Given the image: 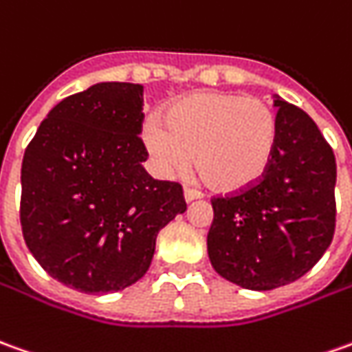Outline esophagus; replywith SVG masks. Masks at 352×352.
I'll use <instances>...</instances> for the list:
<instances>
[{
    "mask_svg": "<svg viewBox=\"0 0 352 352\" xmlns=\"http://www.w3.org/2000/svg\"><path fill=\"white\" fill-rule=\"evenodd\" d=\"M199 197H201V193L197 192V190L188 188V186L184 188V199H186L188 204H190V201H195V199H199Z\"/></svg>",
    "mask_w": 352,
    "mask_h": 352,
    "instance_id": "obj_1",
    "label": "esophagus"
}]
</instances>
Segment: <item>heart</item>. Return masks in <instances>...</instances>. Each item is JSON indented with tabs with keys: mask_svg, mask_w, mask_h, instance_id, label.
<instances>
[{
	"mask_svg": "<svg viewBox=\"0 0 352 352\" xmlns=\"http://www.w3.org/2000/svg\"><path fill=\"white\" fill-rule=\"evenodd\" d=\"M143 143L162 170L190 166L213 192H242L258 184L277 148V116L256 96L195 93L164 112V126L148 122Z\"/></svg>",
	"mask_w": 352,
	"mask_h": 352,
	"instance_id": "b5f03b06",
	"label": "heart"
}]
</instances>
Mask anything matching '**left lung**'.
Here are the masks:
<instances>
[{
    "label": "left lung",
    "instance_id": "1",
    "mask_svg": "<svg viewBox=\"0 0 352 352\" xmlns=\"http://www.w3.org/2000/svg\"><path fill=\"white\" fill-rule=\"evenodd\" d=\"M277 148L263 178L211 199L213 270L250 291H271L324 256L336 232V155L314 120L275 96Z\"/></svg>",
    "mask_w": 352,
    "mask_h": 352
}]
</instances>
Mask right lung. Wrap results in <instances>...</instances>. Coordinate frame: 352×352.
<instances>
[{"label": "right lung", "instance_id": "obj_1", "mask_svg": "<svg viewBox=\"0 0 352 352\" xmlns=\"http://www.w3.org/2000/svg\"><path fill=\"white\" fill-rule=\"evenodd\" d=\"M143 87L96 82L56 104L21 168V226L54 279L89 294L147 273L157 234L186 211L178 182L143 168Z\"/></svg>", "mask_w": 352, "mask_h": 352}]
</instances>
